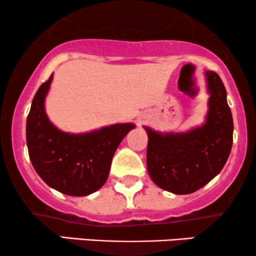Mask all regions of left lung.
I'll return each instance as SVG.
<instances>
[{
  "instance_id": "8db88e82",
  "label": "left lung",
  "mask_w": 256,
  "mask_h": 256,
  "mask_svg": "<svg viewBox=\"0 0 256 256\" xmlns=\"http://www.w3.org/2000/svg\"><path fill=\"white\" fill-rule=\"evenodd\" d=\"M204 76L210 100L204 125L177 134L144 126L149 176L158 188L177 195L195 192L210 183L231 152L234 122L225 86L216 72Z\"/></svg>"
}]
</instances>
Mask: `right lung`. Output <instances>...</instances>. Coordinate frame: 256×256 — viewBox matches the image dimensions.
<instances>
[{
  "mask_svg": "<svg viewBox=\"0 0 256 256\" xmlns=\"http://www.w3.org/2000/svg\"><path fill=\"white\" fill-rule=\"evenodd\" d=\"M52 80V74L37 90L26 120L32 166L52 189L70 196L90 195L106 183L114 152L136 126L114 124L76 134L58 130L44 108Z\"/></svg>",
  "mask_w": 256,
  "mask_h": 256,
  "instance_id": "obj_1",
  "label": "right lung"
}]
</instances>
